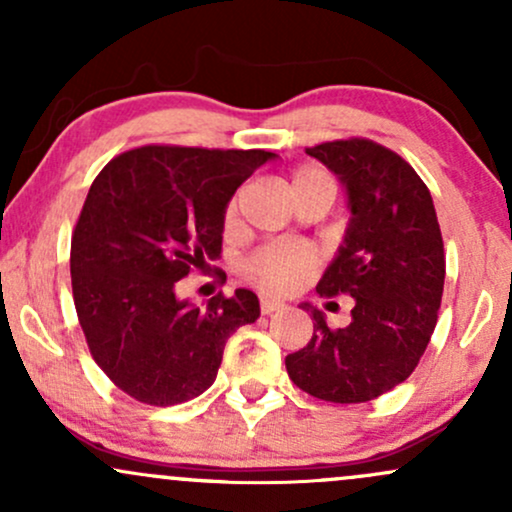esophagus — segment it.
<instances>
[{
	"label": "esophagus",
	"instance_id": "1",
	"mask_svg": "<svg viewBox=\"0 0 512 512\" xmlns=\"http://www.w3.org/2000/svg\"><path fill=\"white\" fill-rule=\"evenodd\" d=\"M260 308H262L264 315H272V313H276V310H284L286 303L284 301H276V298L264 296L262 301H260Z\"/></svg>",
	"mask_w": 512,
	"mask_h": 512
}]
</instances>
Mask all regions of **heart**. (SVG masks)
I'll return each instance as SVG.
<instances>
[{
    "label": "heart",
    "mask_w": 512,
    "mask_h": 512,
    "mask_svg": "<svg viewBox=\"0 0 512 512\" xmlns=\"http://www.w3.org/2000/svg\"><path fill=\"white\" fill-rule=\"evenodd\" d=\"M303 180H327L320 170L303 168L298 170L293 182ZM313 267V252L303 245H286V243H274L264 245L257 252H252L248 260L243 262V274L245 279H250L252 284L262 286L269 291H289L293 286H298L305 279V274Z\"/></svg>",
    "instance_id": "1"
}]
</instances>
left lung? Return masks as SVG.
Wrapping results in <instances>:
<instances>
[{"label": "left lung", "mask_w": 512, "mask_h": 512, "mask_svg": "<svg viewBox=\"0 0 512 512\" xmlns=\"http://www.w3.org/2000/svg\"><path fill=\"white\" fill-rule=\"evenodd\" d=\"M305 154L337 175L351 211L317 291L346 293L354 310L349 325L330 330L322 310L301 303L315 332L286 356V370L317 399L370 402L409 378L436 330L445 281L436 207L416 170L368 139L327 142Z\"/></svg>", "instance_id": "obj_1"}]
</instances>
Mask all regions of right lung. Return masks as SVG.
I'll return each mask as SVG.
<instances>
[{"label": "right lung", "mask_w": 512, "mask_h": 512, "mask_svg": "<svg viewBox=\"0 0 512 512\" xmlns=\"http://www.w3.org/2000/svg\"><path fill=\"white\" fill-rule=\"evenodd\" d=\"M274 158L142 146L93 180L72 236L74 305L93 361L129 397L168 407L202 395L226 339L260 317L248 289L197 305L178 281L219 260L228 202Z\"/></svg>", "instance_id": "1"}]
</instances>
